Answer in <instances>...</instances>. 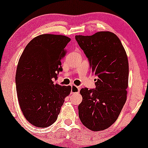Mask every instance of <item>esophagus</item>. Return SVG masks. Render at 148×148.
<instances>
[{"instance_id": "esophagus-1", "label": "esophagus", "mask_w": 148, "mask_h": 148, "mask_svg": "<svg viewBox=\"0 0 148 148\" xmlns=\"http://www.w3.org/2000/svg\"><path fill=\"white\" fill-rule=\"evenodd\" d=\"M79 90H80L79 86H76V85H72V86H71V94L79 93Z\"/></svg>"}]
</instances>
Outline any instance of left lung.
<instances>
[{
    "label": "left lung",
    "mask_w": 148,
    "mask_h": 148,
    "mask_svg": "<svg viewBox=\"0 0 148 148\" xmlns=\"http://www.w3.org/2000/svg\"><path fill=\"white\" fill-rule=\"evenodd\" d=\"M97 77L95 89L82 88L79 117L92 131H102L117 120L127 99L129 64L120 38L110 31L75 36Z\"/></svg>",
    "instance_id": "8db88e82"
}]
</instances>
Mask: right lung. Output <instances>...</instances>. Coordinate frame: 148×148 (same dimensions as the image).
<instances>
[{"label":"right lung","instance_id":"obj_1","mask_svg":"<svg viewBox=\"0 0 148 148\" xmlns=\"http://www.w3.org/2000/svg\"><path fill=\"white\" fill-rule=\"evenodd\" d=\"M69 37L41 34L33 38L23 50L17 66L16 92L25 118L37 127L56 122L71 86L54 84L62 60L66 53Z\"/></svg>","mask_w":148,"mask_h":148}]
</instances>
